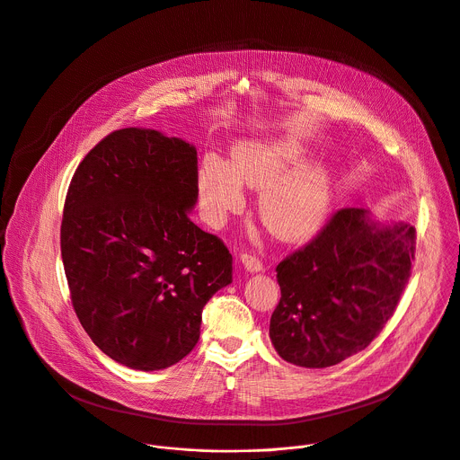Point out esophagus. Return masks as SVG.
I'll use <instances>...</instances> for the list:
<instances>
[{
	"label": "esophagus",
	"instance_id": "34e87169",
	"mask_svg": "<svg viewBox=\"0 0 460 460\" xmlns=\"http://www.w3.org/2000/svg\"><path fill=\"white\" fill-rule=\"evenodd\" d=\"M240 261L247 272H261L263 270V263L256 256L240 254Z\"/></svg>",
	"mask_w": 460,
	"mask_h": 460
}]
</instances>
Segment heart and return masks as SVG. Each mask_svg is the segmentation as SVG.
Returning a JSON list of instances; mask_svg holds the SVG:
<instances>
[{
    "label": "heart",
    "mask_w": 460,
    "mask_h": 460,
    "mask_svg": "<svg viewBox=\"0 0 460 460\" xmlns=\"http://www.w3.org/2000/svg\"><path fill=\"white\" fill-rule=\"evenodd\" d=\"M309 151L297 140L279 137L249 140L233 153L231 166L208 159L199 172L202 209L211 222L224 220L243 206L245 184L263 190L258 215L267 231L281 242H301L320 231L332 202V173L305 166Z\"/></svg>",
    "instance_id": "obj_1"
}]
</instances>
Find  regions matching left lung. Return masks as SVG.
Here are the masks:
<instances>
[{
  "mask_svg": "<svg viewBox=\"0 0 460 460\" xmlns=\"http://www.w3.org/2000/svg\"><path fill=\"white\" fill-rule=\"evenodd\" d=\"M415 227L347 208L276 267L281 297L269 338L287 363L327 368L365 350L392 318L410 278Z\"/></svg>",
  "mask_w": 460,
  "mask_h": 460,
  "instance_id": "8db88e82",
  "label": "left lung"
}]
</instances>
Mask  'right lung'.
Here are the masks:
<instances>
[{
  "mask_svg": "<svg viewBox=\"0 0 460 460\" xmlns=\"http://www.w3.org/2000/svg\"><path fill=\"white\" fill-rule=\"evenodd\" d=\"M197 147L157 129L104 137L70 182L61 256L75 314L113 361L142 372L186 358L202 309L233 281L220 238L190 220Z\"/></svg>",
  "mask_w": 460,
  "mask_h": 460,
  "instance_id": "right-lung-1",
  "label": "right lung"
}]
</instances>
